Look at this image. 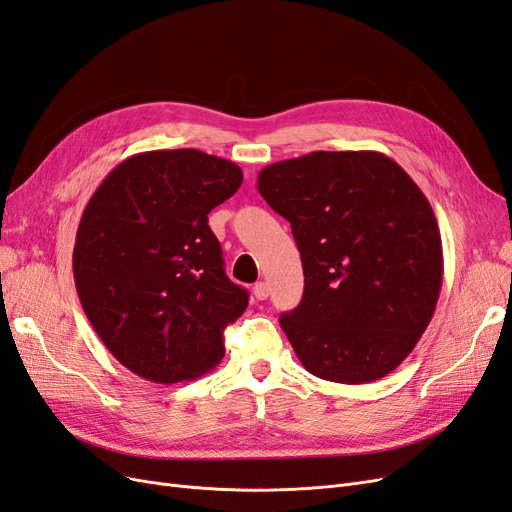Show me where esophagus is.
Wrapping results in <instances>:
<instances>
[{"instance_id":"34e87169","label":"esophagus","mask_w":512,"mask_h":512,"mask_svg":"<svg viewBox=\"0 0 512 512\" xmlns=\"http://www.w3.org/2000/svg\"><path fill=\"white\" fill-rule=\"evenodd\" d=\"M252 292H254V297L258 301H265L269 297V284L267 282H258V284H254Z\"/></svg>"}]
</instances>
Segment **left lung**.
I'll list each match as a JSON object with an SVG mask.
<instances>
[{"label":"left lung","mask_w":512,"mask_h":512,"mask_svg":"<svg viewBox=\"0 0 512 512\" xmlns=\"http://www.w3.org/2000/svg\"><path fill=\"white\" fill-rule=\"evenodd\" d=\"M258 192L290 222L305 290L280 324L322 380L384 378L425 333L444 258L429 200L380 151H314L258 173Z\"/></svg>","instance_id":"8db88e82"}]
</instances>
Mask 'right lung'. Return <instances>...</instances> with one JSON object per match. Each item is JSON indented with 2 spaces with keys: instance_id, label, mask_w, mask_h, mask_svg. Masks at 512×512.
Masks as SVG:
<instances>
[{
  "instance_id": "obj_1",
  "label": "right lung",
  "mask_w": 512,
  "mask_h": 512,
  "mask_svg": "<svg viewBox=\"0 0 512 512\" xmlns=\"http://www.w3.org/2000/svg\"><path fill=\"white\" fill-rule=\"evenodd\" d=\"M243 183L241 168L198 149L130 156L81 215L74 284L115 359L149 382L175 384L222 361V333L247 307L224 273L209 211Z\"/></svg>"
}]
</instances>
